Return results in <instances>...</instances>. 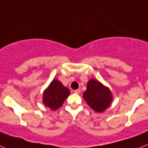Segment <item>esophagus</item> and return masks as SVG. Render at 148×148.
Masks as SVG:
<instances>
[{
  "mask_svg": "<svg viewBox=\"0 0 148 148\" xmlns=\"http://www.w3.org/2000/svg\"><path fill=\"white\" fill-rule=\"evenodd\" d=\"M74 93H76V94H79V93H80V89H77V90H74Z\"/></svg>",
  "mask_w": 148,
  "mask_h": 148,
  "instance_id": "esophagus-1",
  "label": "esophagus"
}]
</instances>
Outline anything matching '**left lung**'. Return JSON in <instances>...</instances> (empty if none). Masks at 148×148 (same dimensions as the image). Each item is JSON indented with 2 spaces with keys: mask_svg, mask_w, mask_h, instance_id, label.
Here are the masks:
<instances>
[{
  "mask_svg": "<svg viewBox=\"0 0 148 148\" xmlns=\"http://www.w3.org/2000/svg\"><path fill=\"white\" fill-rule=\"evenodd\" d=\"M83 98L97 112H102L106 110L112 100L110 90L94 79H90L88 82L87 90L84 92Z\"/></svg>",
  "mask_w": 148,
  "mask_h": 148,
  "instance_id": "left-lung-1",
  "label": "left lung"
}]
</instances>
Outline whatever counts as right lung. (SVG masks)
<instances>
[{
	"label": "right lung",
	"mask_w": 148,
	"mask_h": 148,
	"mask_svg": "<svg viewBox=\"0 0 148 148\" xmlns=\"http://www.w3.org/2000/svg\"><path fill=\"white\" fill-rule=\"evenodd\" d=\"M69 94V89L62 86L60 82L54 79L44 91L43 103L51 110H55L62 106Z\"/></svg>",
	"instance_id": "obj_1"
}]
</instances>
